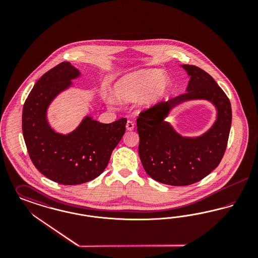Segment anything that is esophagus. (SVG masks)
I'll return each instance as SVG.
<instances>
[{"label": "esophagus", "mask_w": 258, "mask_h": 258, "mask_svg": "<svg viewBox=\"0 0 258 258\" xmlns=\"http://www.w3.org/2000/svg\"><path fill=\"white\" fill-rule=\"evenodd\" d=\"M125 127L127 131H133L135 128V123H133L132 121H127L125 124Z\"/></svg>", "instance_id": "esophagus-1"}]
</instances>
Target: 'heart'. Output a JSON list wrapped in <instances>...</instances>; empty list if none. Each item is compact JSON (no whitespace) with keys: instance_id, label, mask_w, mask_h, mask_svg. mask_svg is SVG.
Segmentation results:
<instances>
[{"instance_id":"heart-1","label":"heart","mask_w":258,"mask_h":258,"mask_svg":"<svg viewBox=\"0 0 258 258\" xmlns=\"http://www.w3.org/2000/svg\"><path fill=\"white\" fill-rule=\"evenodd\" d=\"M168 79L157 70L138 71L126 74L115 85V96H108V102L116 103V98L124 102L138 99L141 106H149L160 99L168 88Z\"/></svg>"}]
</instances>
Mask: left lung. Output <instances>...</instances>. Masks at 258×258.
Here are the masks:
<instances>
[{
  "label": "left lung",
  "mask_w": 258,
  "mask_h": 258,
  "mask_svg": "<svg viewBox=\"0 0 258 258\" xmlns=\"http://www.w3.org/2000/svg\"><path fill=\"white\" fill-rule=\"evenodd\" d=\"M182 68L190 77L185 93L142 111L136 121L138 153L145 171L154 180L170 185L195 184L220 164L232 121L230 101L214 78L196 66ZM192 99L212 102L217 119L205 134L185 138L164 119L172 108Z\"/></svg>",
  "instance_id": "8db88e82"
}]
</instances>
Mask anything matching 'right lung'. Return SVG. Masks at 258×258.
I'll return each instance as SVG.
<instances>
[{"label": "right lung", "instance_id": "obj_1", "mask_svg": "<svg viewBox=\"0 0 258 258\" xmlns=\"http://www.w3.org/2000/svg\"><path fill=\"white\" fill-rule=\"evenodd\" d=\"M79 76L71 62L62 61L37 80L23 106L22 131L30 159L41 174L61 184H83L99 176L125 132V118L102 123L89 116L68 135L51 128L46 117L50 103Z\"/></svg>", "mask_w": 258, "mask_h": 258}]
</instances>
